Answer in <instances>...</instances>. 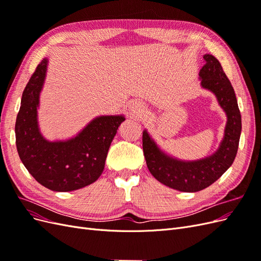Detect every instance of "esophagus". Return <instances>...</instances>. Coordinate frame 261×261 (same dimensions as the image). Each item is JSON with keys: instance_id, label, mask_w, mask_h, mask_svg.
Instances as JSON below:
<instances>
[{"instance_id": "esophagus-1", "label": "esophagus", "mask_w": 261, "mask_h": 261, "mask_svg": "<svg viewBox=\"0 0 261 261\" xmlns=\"http://www.w3.org/2000/svg\"><path fill=\"white\" fill-rule=\"evenodd\" d=\"M130 111L135 115H140V114L146 112V107L144 106L143 102L135 101V102H133V105L130 107Z\"/></svg>"}]
</instances>
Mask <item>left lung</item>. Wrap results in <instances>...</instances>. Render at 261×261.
I'll list each match as a JSON object with an SVG mask.
<instances>
[{
    "label": "left lung",
    "instance_id": "8db88e82",
    "mask_svg": "<svg viewBox=\"0 0 261 261\" xmlns=\"http://www.w3.org/2000/svg\"><path fill=\"white\" fill-rule=\"evenodd\" d=\"M203 60L206 64L199 72L202 88L216 94L227 116L224 137L217 151L204 159L181 161L164 153L148 132H143L144 155L150 173L160 183L179 192H199L215 183L231 167L239 149L242 117L234 89L213 55L204 54Z\"/></svg>",
    "mask_w": 261,
    "mask_h": 261
}]
</instances>
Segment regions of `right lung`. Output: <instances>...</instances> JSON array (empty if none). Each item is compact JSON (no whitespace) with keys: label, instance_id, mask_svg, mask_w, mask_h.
<instances>
[{"label":"right lung","instance_id":"obj_1","mask_svg":"<svg viewBox=\"0 0 261 261\" xmlns=\"http://www.w3.org/2000/svg\"><path fill=\"white\" fill-rule=\"evenodd\" d=\"M48 60L35 70L22 92L15 124L20 160L34 178L54 192H72L96 181L105 169L110 145L123 115H105L92 120L74 138L46 140L39 130L37 109Z\"/></svg>","mask_w":261,"mask_h":261}]
</instances>
